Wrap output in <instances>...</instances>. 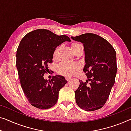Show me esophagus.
<instances>
[{
  "label": "esophagus",
  "mask_w": 131,
  "mask_h": 131,
  "mask_svg": "<svg viewBox=\"0 0 131 131\" xmlns=\"http://www.w3.org/2000/svg\"><path fill=\"white\" fill-rule=\"evenodd\" d=\"M70 78H71V77H65L66 80V81H69Z\"/></svg>",
  "instance_id": "obj_1"
}]
</instances>
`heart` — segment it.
<instances>
[{"label": "heart", "instance_id": "heart-1", "mask_svg": "<svg viewBox=\"0 0 131 131\" xmlns=\"http://www.w3.org/2000/svg\"><path fill=\"white\" fill-rule=\"evenodd\" d=\"M83 48L82 45L79 43H73L71 45V49L74 53L76 50L79 49ZM61 49V47L58 46L55 49L53 54V58L54 60L58 59L59 53ZM80 66L77 63H69L66 62H63L58 65L57 67V72L60 75L64 76H72L79 69Z\"/></svg>", "mask_w": 131, "mask_h": 131}]
</instances>
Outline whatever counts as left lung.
<instances>
[{"label": "left lung", "mask_w": 131, "mask_h": 131, "mask_svg": "<svg viewBox=\"0 0 131 131\" xmlns=\"http://www.w3.org/2000/svg\"><path fill=\"white\" fill-rule=\"evenodd\" d=\"M72 39L82 43L84 46L85 65L83 71L88 80L79 81L75 91L76 102L80 108L93 111L102 108L106 103L115 83L117 66L116 52L104 38L96 34H85Z\"/></svg>", "instance_id": "1"}]
</instances>
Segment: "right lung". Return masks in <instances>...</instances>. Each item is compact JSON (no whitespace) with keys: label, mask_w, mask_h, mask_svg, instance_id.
Returning a JSON list of instances; mask_svg holds the SVG:
<instances>
[{"label":"right lung","mask_w":131,"mask_h":131,"mask_svg":"<svg viewBox=\"0 0 131 131\" xmlns=\"http://www.w3.org/2000/svg\"><path fill=\"white\" fill-rule=\"evenodd\" d=\"M71 39L47 29H36L21 40L16 52V68L23 92L29 103L39 109H49L57 102L59 92L67 83L63 76L45 79L56 48Z\"/></svg>","instance_id":"add662e5"}]
</instances>
